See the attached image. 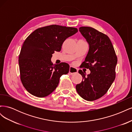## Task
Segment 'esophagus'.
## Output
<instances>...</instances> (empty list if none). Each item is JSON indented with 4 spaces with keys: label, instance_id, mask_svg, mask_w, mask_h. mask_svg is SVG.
I'll return each instance as SVG.
<instances>
[{
    "label": "esophagus",
    "instance_id": "1",
    "mask_svg": "<svg viewBox=\"0 0 132 132\" xmlns=\"http://www.w3.org/2000/svg\"><path fill=\"white\" fill-rule=\"evenodd\" d=\"M69 73L71 74H73L78 73V69L77 68H75L74 67H73L70 66L69 68Z\"/></svg>",
    "mask_w": 132,
    "mask_h": 132
}]
</instances>
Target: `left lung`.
<instances>
[{"instance_id":"obj_1","label":"left lung","mask_w":132,"mask_h":132,"mask_svg":"<svg viewBox=\"0 0 132 132\" xmlns=\"http://www.w3.org/2000/svg\"><path fill=\"white\" fill-rule=\"evenodd\" d=\"M79 31L89 44V50L81 67L89 69L91 73L86 76L79 70L83 79L76 85L78 94L85 100L92 101L107 93L116 78L117 57L107 36L93 27L84 26Z\"/></svg>"}]
</instances>
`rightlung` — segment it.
I'll return each mask as SVG.
<instances>
[{
	"label": "right lung",
	"mask_w": 132,
	"mask_h": 132,
	"mask_svg": "<svg viewBox=\"0 0 132 132\" xmlns=\"http://www.w3.org/2000/svg\"><path fill=\"white\" fill-rule=\"evenodd\" d=\"M78 31L75 27L52 25L38 28L26 38L19 64L21 82L29 93L44 97L56 89L61 76L68 73L69 65L63 62L53 64L52 54L61 51L64 41Z\"/></svg>",
	"instance_id": "add662e5"
}]
</instances>
